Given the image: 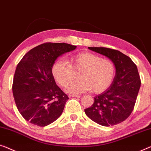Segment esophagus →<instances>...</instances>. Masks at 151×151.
Listing matches in <instances>:
<instances>
[{"label": "esophagus", "mask_w": 151, "mask_h": 151, "mask_svg": "<svg viewBox=\"0 0 151 151\" xmlns=\"http://www.w3.org/2000/svg\"><path fill=\"white\" fill-rule=\"evenodd\" d=\"M81 96H80V95H70L69 97H75V98H80Z\"/></svg>", "instance_id": "esophagus-1"}]
</instances>
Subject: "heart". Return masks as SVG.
<instances>
[{
  "label": "heart",
  "mask_w": 151,
  "mask_h": 151,
  "mask_svg": "<svg viewBox=\"0 0 151 151\" xmlns=\"http://www.w3.org/2000/svg\"><path fill=\"white\" fill-rule=\"evenodd\" d=\"M71 65L64 61L59 60L54 63L52 74L60 86L65 87L73 78V71L81 70L78 78L79 80L72 82L65 91L69 94H78L93 90L94 93H101L109 88L115 76L116 67L113 61L108 59H102L99 55L83 52L72 57Z\"/></svg>",
  "instance_id": "b5f03b06"
}]
</instances>
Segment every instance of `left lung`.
<instances>
[{"instance_id":"obj_1","label":"left lung","mask_w":151,"mask_h":151,"mask_svg":"<svg viewBox=\"0 0 151 151\" xmlns=\"http://www.w3.org/2000/svg\"><path fill=\"white\" fill-rule=\"evenodd\" d=\"M88 48L113 61L116 75L109 88L94 97L93 105L85 112L102 126L118 124L126 120L134 108L141 86L137 68L130 57L119 50L104 47Z\"/></svg>"}]
</instances>
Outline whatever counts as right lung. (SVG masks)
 Returning <instances> with one entry per match:
<instances>
[{
  "instance_id": "obj_1",
  "label": "right lung",
  "mask_w": 151,
  "mask_h": 151,
  "mask_svg": "<svg viewBox=\"0 0 151 151\" xmlns=\"http://www.w3.org/2000/svg\"><path fill=\"white\" fill-rule=\"evenodd\" d=\"M76 46L45 43L25 54L17 65L12 91L22 117L31 124L45 127L61 115L69 98L57 86L52 74L56 59Z\"/></svg>"
}]
</instances>
